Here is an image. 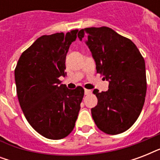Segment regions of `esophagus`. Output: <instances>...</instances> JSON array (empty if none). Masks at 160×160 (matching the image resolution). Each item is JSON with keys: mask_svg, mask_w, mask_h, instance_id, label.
Instances as JSON below:
<instances>
[{"mask_svg": "<svg viewBox=\"0 0 160 160\" xmlns=\"http://www.w3.org/2000/svg\"><path fill=\"white\" fill-rule=\"evenodd\" d=\"M90 93H91V90H87V89H85V95H90Z\"/></svg>", "mask_w": 160, "mask_h": 160, "instance_id": "34e87169", "label": "esophagus"}]
</instances>
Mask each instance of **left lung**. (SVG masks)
<instances>
[{"mask_svg": "<svg viewBox=\"0 0 160 160\" xmlns=\"http://www.w3.org/2000/svg\"><path fill=\"white\" fill-rule=\"evenodd\" d=\"M78 37L87 38L97 73L109 81V90L93 93L97 105L91 109L95 124L108 134L126 131L136 121L144 106L147 90L145 63L137 46L114 30L90 27L80 30Z\"/></svg>", "mask_w": 160, "mask_h": 160, "instance_id": "8db88e82", "label": "left lung"}]
</instances>
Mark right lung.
Wrapping results in <instances>:
<instances>
[{
    "instance_id": "right-lung-1",
    "label": "right lung",
    "mask_w": 160,
    "mask_h": 160,
    "mask_svg": "<svg viewBox=\"0 0 160 160\" xmlns=\"http://www.w3.org/2000/svg\"><path fill=\"white\" fill-rule=\"evenodd\" d=\"M77 32L39 37L21 54L15 69L16 93L24 115L47 139L69 135L80 109L84 89L70 90L59 80L66 75L65 58Z\"/></svg>"
}]
</instances>
